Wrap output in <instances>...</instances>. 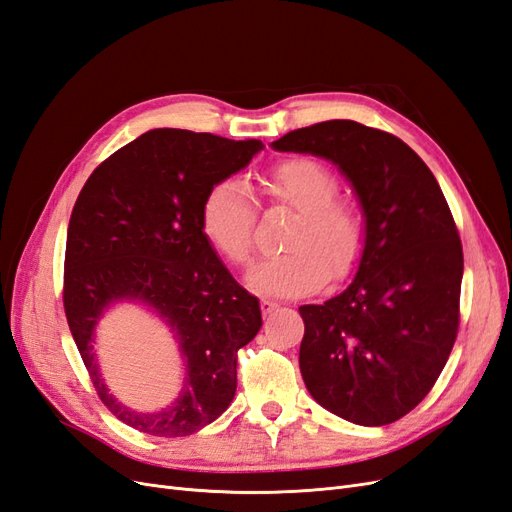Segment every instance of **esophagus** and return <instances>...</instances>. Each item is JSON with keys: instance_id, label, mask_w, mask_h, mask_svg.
<instances>
[{"instance_id": "obj_1", "label": "esophagus", "mask_w": 512, "mask_h": 512, "mask_svg": "<svg viewBox=\"0 0 512 512\" xmlns=\"http://www.w3.org/2000/svg\"><path fill=\"white\" fill-rule=\"evenodd\" d=\"M280 305H277L275 301H271V299H262L260 301V309H262V314H271L273 309H277Z\"/></svg>"}]
</instances>
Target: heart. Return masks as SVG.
Segmentation results:
<instances>
[{
  "mask_svg": "<svg viewBox=\"0 0 512 512\" xmlns=\"http://www.w3.org/2000/svg\"><path fill=\"white\" fill-rule=\"evenodd\" d=\"M262 192L292 211L282 245L286 250L262 260L250 284L277 297L314 292L342 280L361 260L365 218L354 198L339 194L335 170L322 160L294 156L275 162L262 175ZM256 211L237 179L213 183L200 205V228L232 267H247L254 256Z\"/></svg>",
  "mask_w": 512,
  "mask_h": 512,
  "instance_id": "heart-1",
  "label": "heart"
}]
</instances>
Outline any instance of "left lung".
Returning a JSON list of instances; mask_svg holds the SVG:
<instances>
[{"label": "left lung", "mask_w": 512, "mask_h": 512, "mask_svg": "<svg viewBox=\"0 0 512 512\" xmlns=\"http://www.w3.org/2000/svg\"><path fill=\"white\" fill-rule=\"evenodd\" d=\"M273 147L335 162L365 211L354 282L299 307L307 391L350 423H395L433 389L457 339L463 250L453 213L427 164L384 130L333 119Z\"/></svg>", "instance_id": "8db88e82"}]
</instances>
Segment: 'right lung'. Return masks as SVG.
Returning <instances> with one entry per match:
<instances>
[{
  "label": "right lung",
  "mask_w": 512,
  "mask_h": 512,
  "mask_svg": "<svg viewBox=\"0 0 512 512\" xmlns=\"http://www.w3.org/2000/svg\"><path fill=\"white\" fill-rule=\"evenodd\" d=\"M260 149V141L209 132L151 130L106 158L74 203L64 262L68 327L102 404L149 436H190L235 397L237 352L260 329V305L215 256L200 205L213 183ZM121 298L151 304L180 339L189 374L162 413L128 411L99 378L90 335L103 309Z\"/></svg>",
  "instance_id": "right-lung-1"
}]
</instances>
